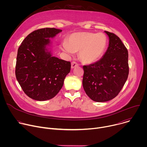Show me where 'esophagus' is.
Segmentation results:
<instances>
[{"label":"esophagus","instance_id":"1","mask_svg":"<svg viewBox=\"0 0 147 147\" xmlns=\"http://www.w3.org/2000/svg\"><path fill=\"white\" fill-rule=\"evenodd\" d=\"M77 66H78V64H77V63H76L74 61L71 63V69H74Z\"/></svg>","mask_w":147,"mask_h":147}]
</instances>
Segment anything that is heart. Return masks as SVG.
<instances>
[{
  "instance_id": "b5f03b06",
  "label": "heart",
  "mask_w": 147,
  "mask_h": 147,
  "mask_svg": "<svg viewBox=\"0 0 147 147\" xmlns=\"http://www.w3.org/2000/svg\"><path fill=\"white\" fill-rule=\"evenodd\" d=\"M108 44L107 36L103 33L76 32L68 38L67 44L63 43V50L69 54L79 51L81 61L86 64L96 61L103 55Z\"/></svg>"
}]
</instances>
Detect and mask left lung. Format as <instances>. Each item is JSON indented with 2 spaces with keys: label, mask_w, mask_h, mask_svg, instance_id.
I'll return each mask as SVG.
<instances>
[{
  "label": "left lung",
  "mask_w": 147,
  "mask_h": 147,
  "mask_svg": "<svg viewBox=\"0 0 147 147\" xmlns=\"http://www.w3.org/2000/svg\"><path fill=\"white\" fill-rule=\"evenodd\" d=\"M109 46L102 57L88 66H84L82 86L94 101L103 102L115 98L127 81L129 68L128 51L120 39L105 31Z\"/></svg>",
  "instance_id": "left-lung-1"
}]
</instances>
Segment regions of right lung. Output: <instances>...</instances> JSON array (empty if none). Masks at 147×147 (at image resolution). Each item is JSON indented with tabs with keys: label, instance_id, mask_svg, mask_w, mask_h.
<instances>
[{
	"label": "right lung",
	"instance_id": "add662e5",
	"mask_svg": "<svg viewBox=\"0 0 147 147\" xmlns=\"http://www.w3.org/2000/svg\"><path fill=\"white\" fill-rule=\"evenodd\" d=\"M61 31L55 28L35 30L18 49L16 78L24 93L32 99L44 101L55 97L70 71V62L53 56L50 48V39Z\"/></svg>",
	"mask_w": 147,
	"mask_h": 147
}]
</instances>
